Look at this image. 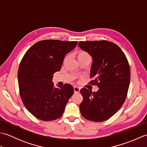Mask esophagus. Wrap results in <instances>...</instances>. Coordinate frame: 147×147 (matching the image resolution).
Here are the masks:
<instances>
[{
	"label": "esophagus",
	"instance_id": "esophagus-1",
	"mask_svg": "<svg viewBox=\"0 0 147 147\" xmlns=\"http://www.w3.org/2000/svg\"><path fill=\"white\" fill-rule=\"evenodd\" d=\"M74 92L75 93H78L80 92V88L78 86H74Z\"/></svg>",
	"mask_w": 147,
	"mask_h": 147
}]
</instances>
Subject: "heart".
Masks as SVG:
<instances>
[{
	"instance_id": "b5f03b06",
	"label": "heart",
	"mask_w": 147,
	"mask_h": 147,
	"mask_svg": "<svg viewBox=\"0 0 147 147\" xmlns=\"http://www.w3.org/2000/svg\"><path fill=\"white\" fill-rule=\"evenodd\" d=\"M76 57L78 60H80V59H84L87 58H90V55L87 53L86 51H80L77 52Z\"/></svg>"
}]
</instances>
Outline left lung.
Instances as JSON below:
<instances>
[{"instance_id": "8db88e82", "label": "left lung", "mask_w": 147, "mask_h": 147, "mask_svg": "<svg viewBox=\"0 0 147 147\" xmlns=\"http://www.w3.org/2000/svg\"><path fill=\"white\" fill-rule=\"evenodd\" d=\"M78 46L92 56L90 83L97 92L81 89L83 101L80 105L83 117L95 122L109 119L119 110L125 101L130 82L128 61L115 43L106 41H81Z\"/></svg>"}]
</instances>
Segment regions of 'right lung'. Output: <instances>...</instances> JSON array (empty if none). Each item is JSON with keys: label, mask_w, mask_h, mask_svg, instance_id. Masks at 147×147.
Masks as SVG:
<instances>
[{"label": "right lung", "mask_w": 147, "mask_h": 147, "mask_svg": "<svg viewBox=\"0 0 147 147\" xmlns=\"http://www.w3.org/2000/svg\"><path fill=\"white\" fill-rule=\"evenodd\" d=\"M77 41L42 40L28 50L19 67L20 93L26 109L38 119L61 117L74 93L69 84L55 88L53 74L61 70L65 55L76 47Z\"/></svg>", "instance_id": "right-lung-1"}]
</instances>
